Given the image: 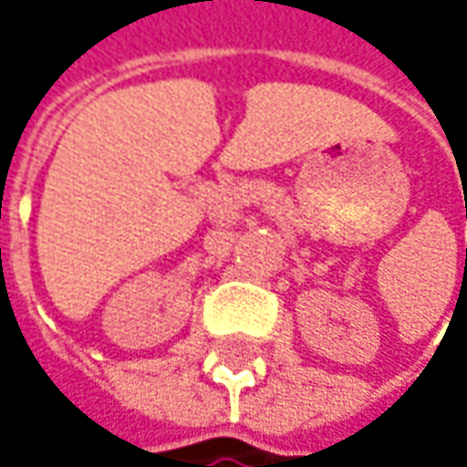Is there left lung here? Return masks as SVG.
Segmentation results:
<instances>
[{
    "mask_svg": "<svg viewBox=\"0 0 467 467\" xmlns=\"http://www.w3.org/2000/svg\"><path fill=\"white\" fill-rule=\"evenodd\" d=\"M465 262H467V254H465Z\"/></svg>",
    "mask_w": 467,
    "mask_h": 467,
    "instance_id": "1",
    "label": "left lung"
}]
</instances>
